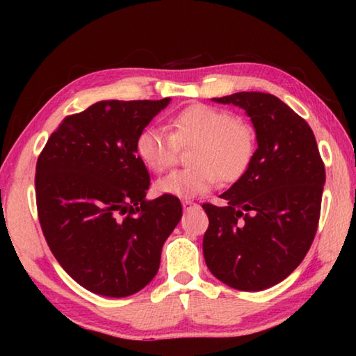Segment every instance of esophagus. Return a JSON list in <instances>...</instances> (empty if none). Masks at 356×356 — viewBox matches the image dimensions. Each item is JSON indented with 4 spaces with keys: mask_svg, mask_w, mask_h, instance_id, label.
<instances>
[{
    "mask_svg": "<svg viewBox=\"0 0 356 356\" xmlns=\"http://www.w3.org/2000/svg\"><path fill=\"white\" fill-rule=\"evenodd\" d=\"M181 206H183L184 211H189V209L197 207V204H194L193 201H189V199H184V201H181Z\"/></svg>",
    "mask_w": 356,
    "mask_h": 356,
    "instance_id": "obj_1",
    "label": "esophagus"
}]
</instances>
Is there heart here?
<instances>
[{"instance_id":"1","label":"heart","mask_w":356,"mask_h":356,"mask_svg":"<svg viewBox=\"0 0 356 356\" xmlns=\"http://www.w3.org/2000/svg\"><path fill=\"white\" fill-rule=\"evenodd\" d=\"M163 128L149 126L136 139V152L154 173H165L177 160L178 147H186L189 167L155 184L157 193L175 197H196L222 183H235L256 157V131L230 111L209 105H191L175 115Z\"/></svg>"}]
</instances>
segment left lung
Masks as SVG:
<instances>
[{"mask_svg":"<svg viewBox=\"0 0 356 356\" xmlns=\"http://www.w3.org/2000/svg\"><path fill=\"white\" fill-rule=\"evenodd\" d=\"M212 100L245 110L257 149L245 177L220 194L225 206L202 204L204 259L232 289H270L300 266L314 240L324 163L308 123L275 95L238 92Z\"/></svg>","mask_w":356,"mask_h":356,"instance_id":"left-lung-1","label":"left lung"}]
</instances>
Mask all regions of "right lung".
Returning <instances> with one entry per match:
<instances>
[{"instance_id":"add662e5","label":"right lung","mask_w":356,"mask_h":356,"mask_svg":"<svg viewBox=\"0 0 356 356\" xmlns=\"http://www.w3.org/2000/svg\"><path fill=\"white\" fill-rule=\"evenodd\" d=\"M170 100L97 102L66 116L37 160L43 235L92 293L123 298L143 290L183 216L178 197H145L150 177L136 152L139 133Z\"/></svg>"}]
</instances>
